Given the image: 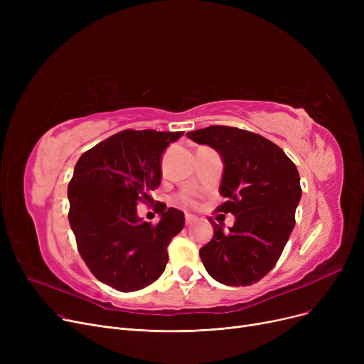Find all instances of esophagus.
Returning <instances> with one entry per match:
<instances>
[{
    "mask_svg": "<svg viewBox=\"0 0 364 364\" xmlns=\"http://www.w3.org/2000/svg\"><path fill=\"white\" fill-rule=\"evenodd\" d=\"M196 221V217L195 215H190V214H186V224L187 225H190V224H193Z\"/></svg>",
    "mask_w": 364,
    "mask_h": 364,
    "instance_id": "34e87169",
    "label": "esophagus"
}]
</instances>
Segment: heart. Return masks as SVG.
Returning a JSON list of instances; mask_svg holds the SVG:
<instances>
[{
  "label": "heart",
  "instance_id": "1",
  "mask_svg": "<svg viewBox=\"0 0 364 364\" xmlns=\"http://www.w3.org/2000/svg\"><path fill=\"white\" fill-rule=\"evenodd\" d=\"M180 202L186 206H198V196L193 192H184L180 196Z\"/></svg>",
  "mask_w": 364,
  "mask_h": 364
}]
</instances>
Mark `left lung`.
Segmentation results:
<instances>
[{"label":"left lung","mask_w":364,"mask_h":364,"mask_svg":"<svg viewBox=\"0 0 364 364\" xmlns=\"http://www.w3.org/2000/svg\"><path fill=\"white\" fill-rule=\"evenodd\" d=\"M187 137L218 151L220 193L227 198L218 211L235 215L228 232L211 220L214 236L199 251L205 269L227 286L257 283L276 265L295 227L298 169L277 144L251 131L211 125Z\"/></svg>","instance_id":"1"}]
</instances>
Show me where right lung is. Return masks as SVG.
<instances>
[{
	"label": "right lung",
	"mask_w": 364,
	"mask_h": 364,
	"mask_svg": "<svg viewBox=\"0 0 364 364\" xmlns=\"http://www.w3.org/2000/svg\"><path fill=\"white\" fill-rule=\"evenodd\" d=\"M183 134L125 129L87 150L75 165L69 224L91 273L113 289H143L165 270L166 246L183 230L184 214L164 206L151 225L137 215V203L153 200L162 153Z\"/></svg>",
	"instance_id": "right-lung-1"
}]
</instances>
